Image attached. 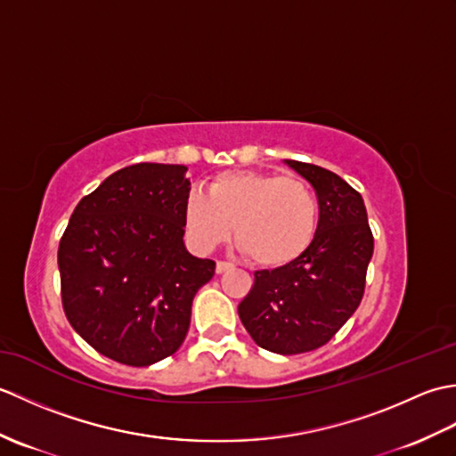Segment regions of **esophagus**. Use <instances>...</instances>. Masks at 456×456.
I'll return each instance as SVG.
<instances>
[{
	"label": "esophagus",
	"instance_id": "1",
	"mask_svg": "<svg viewBox=\"0 0 456 456\" xmlns=\"http://www.w3.org/2000/svg\"><path fill=\"white\" fill-rule=\"evenodd\" d=\"M231 268H233V265H231V263H225V260H217L216 273L223 274V273H227V270H231Z\"/></svg>",
	"mask_w": 456,
	"mask_h": 456
}]
</instances>
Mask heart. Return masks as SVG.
Here are the masks:
<instances>
[{
  "label": "heart",
  "mask_w": 456,
  "mask_h": 456,
  "mask_svg": "<svg viewBox=\"0 0 456 456\" xmlns=\"http://www.w3.org/2000/svg\"><path fill=\"white\" fill-rule=\"evenodd\" d=\"M183 225L201 250L221 245L235 225L237 245L255 265L280 268L312 247L319 203L314 190L299 178L231 170L209 182L208 196L198 190L188 193Z\"/></svg>",
  "instance_id": "obj_1"
}]
</instances>
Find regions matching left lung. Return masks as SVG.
I'll return each instance as SVG.
<instances>
[{"label": "left lung", "mask_w": 456, "mask_h": 456, "mask_svg": "<svg viewBox=\"0 0 456 456\" xmlns=\"http://www.w3.org/2000/svg\"><path fill=\"white\" fill-rule=\"evenodd\" d=\"M284 162L317 193V235L294 263L255 273L239 317L258 346L299 354L325 345L356 312L374 239L362 196L341 176L315 164Z\"/></svg>", "instance_id": "1"}]
</instances>
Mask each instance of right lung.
I'll list each match as a JSON object with an SVG mask.
<instances>
[{
	"instance_id": "1",
	"label": "right lung",
	"mask_w": 456,
	"mask_h": 456,
	"mask_svg": "<svg viewBox=\"0 0 456 456\" xmlns=\"http://www.w3.org/2000/svg\"><path fill=\"white\" fill-rule=\"evenodd\" d=\"M188 167L141 162L76 206L58 247L68 322L103 356L151 366L186 338L191 302L216 263L183 245Z\"/></svg>"
}]
</instances>
